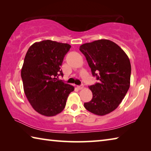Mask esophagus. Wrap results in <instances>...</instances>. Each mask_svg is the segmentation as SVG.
<instances>
[{
  "label": "esophagus",
  "instance_id": "34e87169",
  "mask_svg": "<svg viewBox=\"0 0 151 151\" xmlns=\"http://www.w3.org/2000/svg\"><path fill=\"white\" fill-rule=\"evenodd\" d=\"M77 88H78V89H82L83 88V85L82 86H77Z\"/></svg>",
  "mask_w": 151,
  "mask_h": 151
}]
</instances>
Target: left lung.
Returning a JSON list of instances; mask_svg holds the SVG:
<instances>
[{"label": "left lung", "mask_w": 151, "mask_h": 151, "mask_svg": "<svg viewBox=\"0 0 151 151\" xmlns=\"http://www.w3.org/2000/svg\"><path fill=\"white\" fill-rule=\"evenodd\" d=\"M93 76L99 83L89 88L93 94L84 107L95 115L112 112L122 101L130 87L131 66L126 53L117 44L101 39L81 45Z\"/></svg>", "instance_id": "obj_1"}]
</instances>
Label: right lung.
<instances>
[{"label":"right lung","mask_w":151,"mask_h":151,"mask_svg":"<svg viewBox=\"0 0 151 151\" xmlns=\"http://www.w3.org/2000/svg\"><path fill=\"white\" fill-rule=\"evenodd\" d=\"M68 44L43 40L29 47L21 70L24 91L33 109L52 117L62 111L74 87L58 80L63 76L60 67L70 50Z\"/></svg>","instance_id":"right-lung-1"}]
</instances>
